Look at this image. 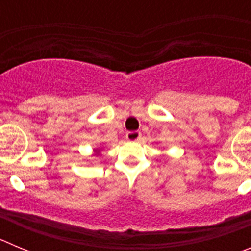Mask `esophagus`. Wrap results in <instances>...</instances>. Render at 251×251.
Segmentation results:
<instances>
[{
  "label": "esophagus",
  "instance_id": "1",
  "mask_svg": "<svg viewBox=\"0 0 251 251\" xmlns=\"http://www.w3.org/2000/svg\"><path fill=\"white\" fill-rule=\"evenodd\" d=\"M126 138L130 142H136L141 138V132H128Z\"/></svg>",
  "mask_w": 251,
  "mask_h": 251
}]
</instances>
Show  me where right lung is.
Returning <instances> with one entry per match:
<instances>
[{"mask_svg":"<svg viewBox=\"0 0 251 251\" xmlns=\"http://www.w3.org/2000/svg\"><path fill=\"white\" fill-rule=\"evenodd\" d=\"M100 152H101V147L94 148V156H100Z\"/></svg>","mask_w":251,"mask_h":251,"instance_id":"1","label":"right lung"}]
</instances>
